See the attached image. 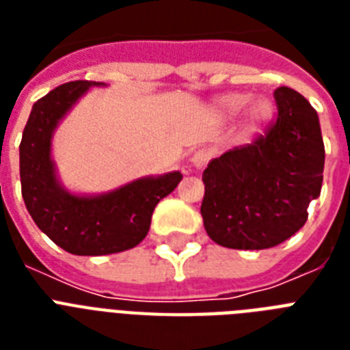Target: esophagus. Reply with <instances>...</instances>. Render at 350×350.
Returning <instances> with one entry per match:
<instances>
[{
    "instance_id": "esophagus-1",
    "label": "esophagus",
    "mask_w": 350,
    "mask_h": 350,
    "mask_svg": "<svg viewBox=\"0 0 350 350\" xmlns=\"http://www.w3.org/2000/svg\"><path fill=\"white\" fill-rule=\"evenodd\" d=\"M208 159H211V154H208V150H203V148L192 154V165H194L196 169H203V167L208 163Z\"/></svg>"
}]
</instances>
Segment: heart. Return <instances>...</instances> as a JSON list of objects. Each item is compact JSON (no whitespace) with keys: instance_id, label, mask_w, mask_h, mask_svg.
<instances>
[{"instance_id":"1","label":"heart","mask_w":350,"mask_h":350,"mask_svg":"<svg viewBox=\"0 0 350 350\" xmlns=\"http://www.w3.org/2000/svg\"><path fill=\"white\" fill-rule=\"evenodd\" d=\"M250 101V98L247 94H239V92H234V94H227L224 98H219L216 107H218L219 114H224L227 118H232L236 114L243 111L247 103ZM271 116V105L269 101L258 100L250 105L249 112H247V129L249 131H254L261 123H265Z\"/></svg>"}]
</instances>
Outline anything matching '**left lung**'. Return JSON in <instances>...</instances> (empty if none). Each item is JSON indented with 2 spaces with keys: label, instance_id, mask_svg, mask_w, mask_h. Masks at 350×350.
Wrapping results in <instances>:
<instances>
[{
  "label": "left lung",
  "instance_id": "1",
  "mask_svg": "<svg viewBox=\"0 0 350 350\" xmlns=\"http://www.w3.org/2000/svg\"><path fill=\"white\" fill-rule=\"evenodd\" d=\"M278 118L252 143L203 170L202 216L213 241L260 250L283 243L307 221L320 196L325 147L318 112L288 87L274 90Z\"/></svg>",
  "mask_w": 350,
  "mask_h": 350
}]
</instances>
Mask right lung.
I'll use <instances>...</instances> for the list:
<instances>
[{
    "label": "right lung",
    "instance_id": "1",
    "mask_svg": "<svg viewBox=\"0 0 350 350\" xmlns=\"http://www.w3.org/2000/svg\"><path fill=\"white\" fill-rule=\"evenodd\" d=\"M94 85L103 83H63L36 101L19 145L25 207L41 232L76 256L114 254L136 247L150 229L159 200L183 178L181 172L142 178L100 196H76L59 185L51 158L52 132Z\"/></svg>",
    "mask_w": 350,
    "mask_h": 350
}]
</instances>
